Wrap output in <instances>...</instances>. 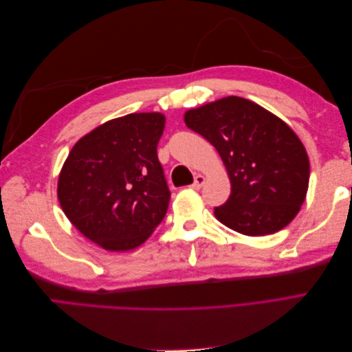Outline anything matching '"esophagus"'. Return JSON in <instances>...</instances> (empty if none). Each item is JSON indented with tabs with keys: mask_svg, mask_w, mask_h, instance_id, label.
Returning a JSON list of instances; mask_svg holds the SVG:
<instances>
[{
	"mask_svg": "<svg viewBox=\"0 0 352 352\" xmlns=\"http://www.w3.org/2000/svg\"><path fill=\"white\" fill-rule=\"evenodd\" d=\"M204 184H206V177L202 176V175H197V176H195V180H194V184H192V188L199 189V188L204 186Z\"/></svg>",
	"mask_w": 352,
	"mask_h": 352,
	"instance_id": "34e87169",
	"label": "esophagus"
}]
</instances>
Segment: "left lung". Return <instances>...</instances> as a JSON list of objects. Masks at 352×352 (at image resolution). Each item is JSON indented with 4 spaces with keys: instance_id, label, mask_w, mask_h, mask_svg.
I'll use <instances>...</instances> for the list:
<instances>
[{
    "instance_id": "8db88e82",
    "label": "left lung",
    "mask_w": 352,
    "mask_h": 352,
    "mask_svg": "<svg viewBox=\"0 0 352 352\" xmlns=\"http://www.w3.org/2000/svg\"><path fill=\"white\" fill-rule=\"evenodd\" d=\"M190 131L216 148L232 190L216 217L229 229L264 236L289 225L300 211L310 162L294 131L258 104L228 97L185 113Z\"/></svg>"
}]
</instances>
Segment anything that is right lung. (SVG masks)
<instances>
[{
    "label": "right lung",
    "mask_w": 352,
    "mask_h": 352,
    "mask_svg": "<svg viewBox=\"0 0 352 352\" xmlns=\"http://www.w3.org/2000/svg\"><path fill=\"white\" fill-rule=\"evenodd\" d=\"M166 119L132 113L98 126L72 148L58 177V201L83 236L129 251L164 219L170 190L157 145Z\"/></svg>",
    "instance_id": "add662e5"
}]
</instances>
